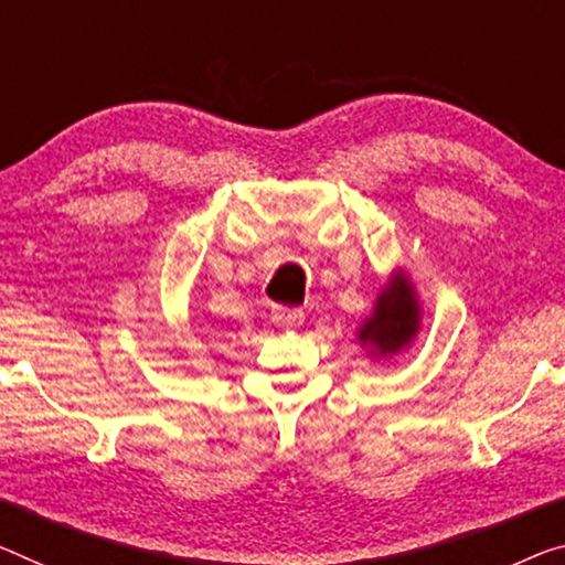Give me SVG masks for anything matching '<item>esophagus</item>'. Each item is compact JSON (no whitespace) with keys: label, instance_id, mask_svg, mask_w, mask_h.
Wrapping results in <instances>:
<instances>
[{"label":"esophagus","instance_id":"obj_1","mask_svg":"<svg viewBox=\"0 0 565 565\" xmlns=\"http://www.w3.org/2000/svg\"><path fill=\"white\" fill-rule=\"evenodd\" d=\"M302 320H306V312L302 310H295V308H275L273 310V323L277 328H282V331H298L302 326Z\"/></svg>","mask_w":565,"mask_h":565}]
</instances>
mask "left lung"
Wrapping results in <instances>:
<instances>
[{"instance_id": "1", "label": "left lung", "mask_w": 565, "mask_h": 565, "mask_svg": "<svg viewBox=\"0 0 565 565\" xmlns=\"http://www.w3.org/2000/svg\"><path fill=\"white\" fill-rule=\"evenodd\" d=\"M422 331V302L412 277L406 270H394L388 275L384 288L373 300L371 316H366L355 328V341L371 363L392 361L394 355L406 353Z\"/></svg>"}]
</instances>
